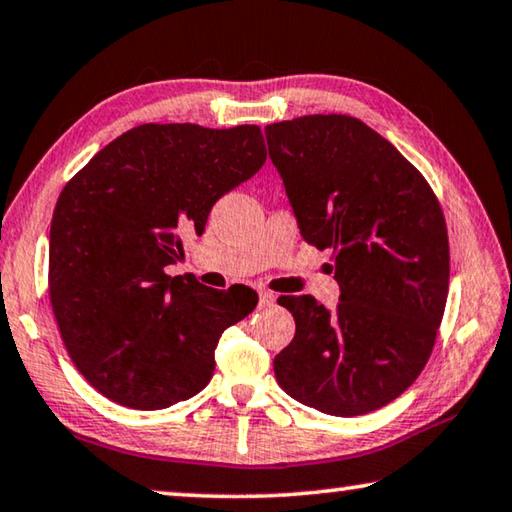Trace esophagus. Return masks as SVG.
<instances>
[{"instance_id": "obj_1", "label": "esophagus", "mask_w": 512, "mask_h": 512, "mask_svg": "<svg viewBox=\"0 0 512 512\" xmlns=\"http://www.w3.org/2000/svg\"><path fill=\"white\" fill-rule=\"evenodd\" d=\"M273 302H275V296L271 291H259V305L268 307V305H273Z\"/></svg>"}]
</instances>
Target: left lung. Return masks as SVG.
I'll return each mask as SVG.
<instances>
[{
  "mask_svg": "<svg viewBox=\"0 0 512 512\" xmlns=\"http://www.w3.org/2000/svg\"><path fill=\"white\" fill-rule=\"evenodd\" d=\"M302 239L329 248L341 287L336 311L282 296L296 318L275 354L293 400L352 418L409 388L431 357L449 289L447 223L422 173L350 115H307L266 126Z\"/></svg>",
  "mask_w": 512,
  "mask_h": 512,
  "instance_id": "left-lung-1",
  "label": "left lung"
}]
</instances>
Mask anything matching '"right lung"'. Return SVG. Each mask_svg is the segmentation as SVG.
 I'll return each mask as SVG.
<instances>
[{
    "label": "right lung",
    "instance_id": "1",
    "mask_svg": "<svg viewBox=\"0 0 512 512\" xmlns=\"http://www.w3.org/2000/svg\"><path fill=\"white\" fill-rule=\"evenodd\" d=\"M266 162L259 126H135L63 187L49 232V300L81 375L128 409H167L203 391L214 350L257 305L248 287L171 277L183 232Z\"/></svg>",
    "mask_w": 512,
    "mask_h": 512
}]
</instances>
